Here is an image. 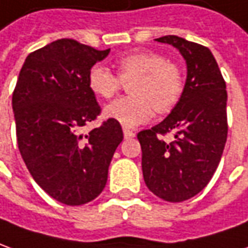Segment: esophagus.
Segmentation results:
<instances>
[{
	"mask_svg": "<svg viewBox=\"0 0 248 248\" xmlns=\"http://www.w3.org/2000/svg\"><path fill=\"white\" fill-rule=\"evenodd\" d=\"M124 136L126 140H129V138H133L136 137V133L133 130H130V129H127V127H124Z\"/></svg>",
	"mask_w": 248,
	"mask_h": 248,
	"instance_id": "obj_1",
	"label": "esophagus"
}]
</instances>
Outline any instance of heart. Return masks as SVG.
I'll list each match as a JSON object with an SVG mask.
<instances>
[{
  "label": "heart",
  "mask_w": 248,
  "mask_h": 248,
  "mask_svg": "<svg viewBox=\"0 0 248 248\" xmlns=\"http://www.w3.org/2000/svg\"><path fill=\"white\" fill-rule=\"evenodd\" d=\"M115 66L117 75L102 65H93L88 72V87L96 96L111 99L124 84H130L131 96L118 99L104 110L106 117L124 127L148 122L153 110L164 114L179 102L185 89V73L164 55L146 50L134 51L118 58Z\"/></svg>",
  "instance_id": "heart-1"
}]
</instances>
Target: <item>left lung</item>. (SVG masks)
I'll list each match as a JSON object with an SVG mask.
<instances>
[{
	"instance_id": "left-lung-1",
	"label": "left lung",
	"mask_w": 248,
	"mask_h": 248,
	"mask_svg": "<svg viewBox=\"0 0 248 248\" xmlns=\"http://www.w3.org/2000/svg\"><path fill=\"white\" fill-rule=\"evenodd\" d=\"M156 40L181 51L187 63V78L171 114L137 134L142 175L153 194L164 201L182 202L208 185L221 160L228 134L227 89L208 47L175 35ZM170 132L174 140L167 143L162 138Z\"/></svg>"
}]
</instances>
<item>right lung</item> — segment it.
Returning a JSON list of instances; mask_svg holds the SVG:
<instances>
[{"mask_svg": "<svg viewBox=\"0 0 248 248\" xmlns=\"http://www.w3.org/2000/svg\"><path fill=\"white\" fill-rule=\"evenodd\" d=\"M110 53L75 39H58L31 53L12 96L18 151L35 182L54 200L76 206L95 200L107 183L124 140L115 119L82 134L102 108L88 72Z\"/></svg>", "mask_w": 248, "mask_h": 248, "instance_id": "right-lung-1", "label": "right lung"}]
</instances>
